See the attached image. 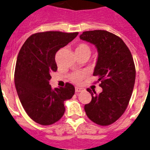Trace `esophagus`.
<instances>
[{
	"label": "esophagus",
	"mask_w": 150,
	"mask_h": 150,
	"mask_svg": "<svg viewBox=\"0 0 150 150\" xmlns=\"http://www.w3.org/2000/svg\"><path fill=\"white\" fill-rule=\"evenodd\" d=\"M83 90H84L83 88L80 87V86H76V87H75V91H76V93L82 92V91H83Z\"/></svg>",
	"instance_id": "1"
}]
</instances>
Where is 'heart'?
I'll use <instances>...</instances> for the list:
<instances>
[{"mask_svg":"<svg viewBox=\"0 0 150 150\" xmlns=\"http://www.w3.org/2000/svg\"><path fill=\"white\" fill-rule=\"evenodd\" d=\"M76 53L77 52H80V53H84V52H86V53H90V48L88 45L86 44H80L76 47ZM86 73L84 72H79V73H74V74H71L70 76V80H72L74 83H81L83 78L86 76Z\"/></svg>","mask_w":150,"mask_h":150,"instance_id":"heart-1","label":"heart"}]
</instances>
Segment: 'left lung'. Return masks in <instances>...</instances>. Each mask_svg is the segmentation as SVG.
Returning <instances> with one entry per match:
<instances>
[{"label":"left lung","mask_w":150,"mask_h":150,"mask_svg":"<svg viewBox=\"0 0 150 150\" xmlns=\"http://www.w3.org/2000/svg\"><path fill=\"white\" fill-rule=\"evenodd\" d=\"M80 38L97 49L98 58L93 74L98 76L103 89L99 94L87 89L92 100L84 110L90 120L108 126L123 114L132 96L136 79L133 58L123 40L106 30L83 32Z\"/></svg>","instance_id":"left-lung-1"}]
</instances>
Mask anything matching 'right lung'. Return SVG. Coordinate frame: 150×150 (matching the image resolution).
<instances>
[{
    "label": "right lung",
    "mask_w": 150,
    "mask_h": 150,
    "mask_svg": "<svg viewBox=\"0 0 150 150\" xmlns=\"http://www.w3.org/2000/svg\"><path fill=\"white\" fill-rule=\"evenodd\" d=\"M78 35L75 33L47 31L28 38L17 56L14 83L24 110L34 122L47 126L57 122L65 112L64 103L75 93L72 84L52 89L49 83L57 66L55 54Z\"/></svg>",
    "instance_id": "1"
}]
</instances>
